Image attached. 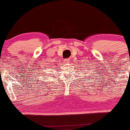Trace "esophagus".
Masks as SVG:
<instances>
[{
  "instance_id": "34e87169",
  "label": "esophagus",
  "mask_w": 130,
  "mask_h": 130,
  "mask_svg": "<svg viewBox=\"0 0 130 130\" xmlns=\"http://www.w3.org/2000/svg\"><path fill=\"white\" fill-rule=\"evenodd\" d=\"M65 63H70V59H65Z\"/></svg>"
}]
</instances>
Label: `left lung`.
Returning a JSON list of instances; mask_svg holds the SVG:
<instances>
[{"instance_id": "1", "label": "left lung", "mask_w": 130, "mask_h": 130, "mask_svg": "<svg viewBox=\"0 0 130 130\" xmlns=\"http://www.w3.org/2000/svg\"><path fill=\"white\" fill-rule=\"evenodd\" d=\"M85 76H86V75H85ZM88 76H90V75H88ZM86 79H87V78H86Z\"/></svg>"}]
</instances>
